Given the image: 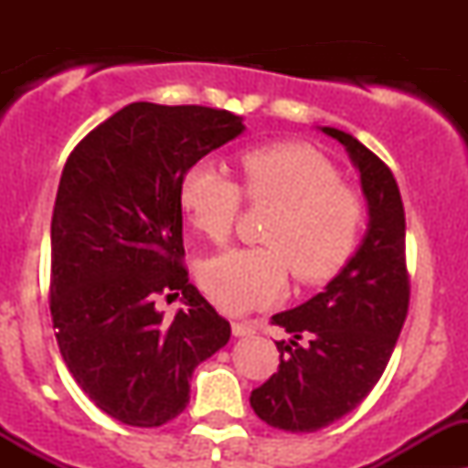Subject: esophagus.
I'll return each instance as SVG.
<instances>
[{"instance_id": "obj_1", "label": "esophagus", "mask_w": 468, "mask_h": 468, "mask_svg": "<svg viewBox=\"0 0 468 468\" xmlns=\"http://www.w3.org/2000/svg\"><path fill=\"white\" fill-rule=\"evenodd\" d=\"M230 328H233L235 337H249V335L256 333V328H253L251 324H242V322H233V325H230Z\"/></svg>"}]
</instances>
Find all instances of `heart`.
Masks as SVG:
<instances>
[{
    "label": "heart",
    "mask_w": 468,
    "mask_h": 468,
    "mask_svg": "<svg viewBox=\"0 0 468 468\" xmlns=\"http://www.w3.org/2000/svg\"><path fill=\"white\" fill-rule=\"evenodd\" d=\"M242 187L215 160H199L178 190L183 212L206 238L230 235L242 207L271 204L262 239L267 247L229 249L201 264L207 299L230 314L276 303L287 290L290 264L305 285L330 281L356 253L365 229V204L339 183V169L322 151L301 143H273L239 158Z\"/></svg>",
    "instance_id": "b5f03b06"
}]
</instances>
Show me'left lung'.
Masks as SVG:
<instances>
[{"mask_svg": "<svg viewBox=\"0 0 468 468\" xmlns=\"http://www.w3.org/2000/svg\"><path fill=\"white\" fill-rule=\"evenodd\" d=\"M346 146L369 206L367 233L353 258L324 292L278 313L273 325L292 335L276 342L278 371L251 391L264 423L287 432H314L353 412L380 380L408 317L405 210L391 169L360 140L324 126ZM299 338H305L301 347Z\"/></svg>", "mask_w": 468, "mask_h": 468, "instance_id": "1", "label": "left lung"}]
</instances>
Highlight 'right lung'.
Returning a JSON list of instances; mask_svg holds the SVG:
<instances>
[{"mask_svg": "<svg viewBox=\"0 0 468 468\" xmlns=\"http://www.w3.org/2000/svg\"><path fill=\"white\" fill-rule=\"evenodd\" d=\"M242 131L229 111L135 101L90 131L63 167L51 217V322L79 387L126 426L178 417L197 365L230 339V324L183 267L178 190L192 165ZM178 291L188 308L165 323L154 301Z\"/></svg>", "mask_w": 468, "mask_h": 468, "instance_id": "obj_1", "label": "right lung"}]
</instances>
